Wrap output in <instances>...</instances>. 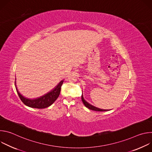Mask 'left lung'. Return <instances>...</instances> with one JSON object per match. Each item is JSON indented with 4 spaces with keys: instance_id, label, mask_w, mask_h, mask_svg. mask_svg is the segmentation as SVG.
<instances>
[{
    "instance_id": "8db88e82",
    "label": "left lung",
    "mask_w": 152,
    "mask_h": 152,
    "mask_svg": "<svg viewBox=\"0 0 152 152\" xmlns=\"http://www.w3.org/2000/svg\"><path fill=\"white\" fill-rule=\"evenodd\" d=\"M82 102H83V103L84 104V105H85L86 107H88V109H90V110H91L96 111H108V110H102V109H100V108H98V107H95V106L91 105V104H90L89 103H88L86 100H85V99H83V95H82Z\"/></svg>"
}]
</instances>
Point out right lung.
Listing matches in <instances>:
<instances>
[{"instance_id":"add662e5","label":"right lung","mask_w":152,"mask_h":152,"mask_svg":"<svg viewBox=\"0 0 152 152\" xmlns=\"http://www.w3.org/2000/svg\"><path fill=\"white\" fill-rule=\"evenodd\" d=\"M63 82H64L63 80H61L53 90H52L50 91L45 94L44 96H42L38 98L34 99L26 98L21 94H20V93L18 92L16 87L15 81V86L17 92L18 93V95L20 100L22 101V102L25 105L31 107L38 108V109H42V108H46L50 106L57 99V98L58 97L60 94L61 86L63 83Z\"/></svg>"}]
</instances>
